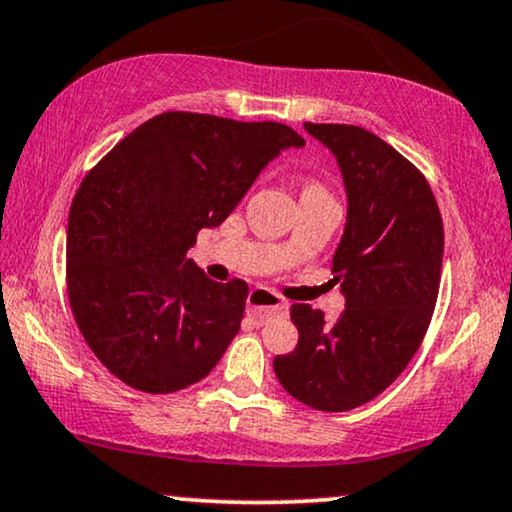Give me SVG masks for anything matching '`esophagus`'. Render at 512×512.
Listing matches in <instances>:
<instances>
[{
    "label": "esophagus",
    "mask_w": 512,
    "mask_h": 512,
    "mask_svg": "<svg viewBox=\"0 0 512 512\" xmlns=\"http://www.w3.org/2000/svg\"><path fill=\"white\" fill-rule=\"evenodd\" d=\"M248 312L262 323L276 314H286L288 302L269 288H252L248 293Z\"/></svg>",
    "instance_id": "34e87169"
}]
</instances>
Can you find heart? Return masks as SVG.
Returning <instances> with one entry per match:
<instances>
[{"label": "heart", "mask_w": 512, "mask_h": 512, "mask_svg": "<svg viewBox=\"0 0 512 512\" xmlns=\"http://www.w3.org/2000/svg\"><path fill=\"white\" fill-rule=\"evenodd\" d=\"M304 189H321V186L319 184H307V186H304Z\"/></svg>", "instance_id": "b5f03b06"}]
</instances>
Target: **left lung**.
<instances>
[{"instance_id":"1","label":"left lung","mask_w":512,"mask_h":512,"mask_svg":"<svg viewBox=\"0 0 512 512\" xmlns=\"http://www.w3.org/2000/svg\"><path fill=\"white\" fill-rule=\"evenodd\" d=\"M338 158L347 224L333 257L345 312L293 304L300 340L274 359L290 397L316 411H349L387 390L428 333L442 276L444 226L435 193L416 165L357 125H314Z\"/></svg>"}]
</instances>
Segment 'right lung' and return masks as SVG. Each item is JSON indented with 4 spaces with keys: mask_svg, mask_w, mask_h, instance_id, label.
<instances>
[{
    "mask_svg": "<svg viewBox=\"0 0 512 512\" xmlns=\"http://www.w3.org/2000/svg\"><path fill=\"white\" fill-rule=\"evenodd\" d=\"M290 146L304 139L281 122L167 111L87 172L68 215V300L115 378L170 394L217 366L241 328L248 283L210 281L186 252Z\"/></svg>",
    "mask_w": 512,
    "mask_h": 512,
    "instance_id": "right-lung-1",
    "label": "right lung"
}]
</instances>
